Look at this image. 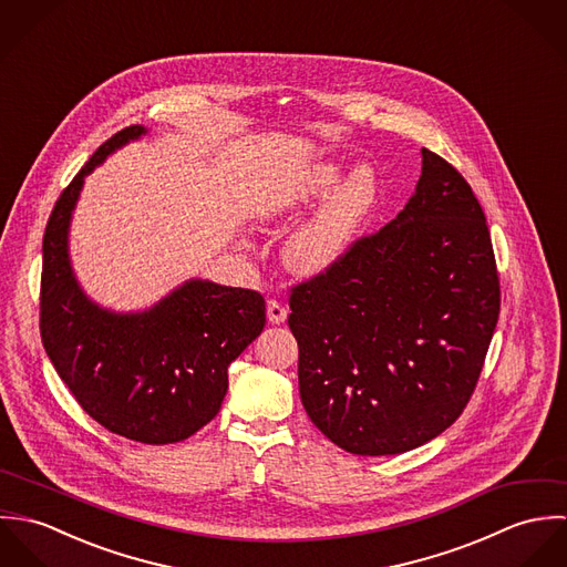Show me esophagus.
Here are the masks:
<instances>
[{
  "instance_id": "1",
  "label": "esophagus",
  "mask_w": 567,
  "mask_h": 567,
  "mask_svg": "<svg viewBox=\"0 0 567 567\" xmlns=\"http://www.w3.org/2000/svg\"><path fill=\"white\" fill-rule=\"evenodd\" d=\"M266 317H268L270 323H284V321L288 319V310H286V306H284L281 301L268 299V303H266Z\"/></svg>"
}]
</instances>
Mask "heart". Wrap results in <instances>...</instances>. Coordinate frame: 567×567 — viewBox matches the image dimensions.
<instances>
[{
  "label": "heart",
  "instance_id": "heart-1",
  "mask_svg": "<svg viewBox=\"0 0 567 567\" xmlns=\"http://www.w3.org/2000/svg\"><path fill=\"white\" fill-rule=\"evenodd\" d=\"M340 178L333 163H321L284 200V209H299L315 198L324 196ZM375 200V176L369 167H358L344 183L329 196L323 207L290 238L286 257L292 268L306 275L323 272L333 266L349 244L358 227L371 212Z\"/></svg>",
  "mask_w": 567,
  "mask_h": 567
}]
</instances>
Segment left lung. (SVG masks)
<instances>
[{"instance_id": "8db88e82", "label": "left lung", "mask_w": 567, "mask_h": 567, "mask_svg": "<svg viewBox=\"0 0 567 567\" xmlns=\"http://www.w3.org/2000/svg\"><path fill=\"white\" fill-rule=\"evenodd\" d=\"M416 194L375 234L290 288L299 393L351 454L414 450L470 404L499 317L485 212L465 176L421 148Z\"/></svg>"}]
</instances>
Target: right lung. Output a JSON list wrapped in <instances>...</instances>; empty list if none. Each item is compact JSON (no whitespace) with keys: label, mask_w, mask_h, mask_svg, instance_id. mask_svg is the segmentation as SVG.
<instances>
[{"label":"right lung","mask_w":567,"mask_h":567,"mask_svg":"<svg viewBox=\"0 0 567 567\" xmlns=\"http://www.w3.org/2000/svg\"><path fill=\"white\" fill-rule=\"evenodd\" d=\"M142 133L144 126L115 133L61 192L43 234L39 329L59 378L91 419L131 441L165 445L218 414L227 369L261 333L266 303L255 290L200 279L142 315H113L82 295L68 257L82 178Z\"/></svg>","instance_id":"1"}]
</instances>
